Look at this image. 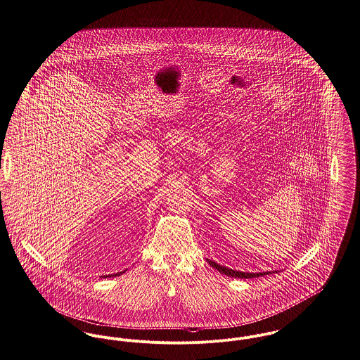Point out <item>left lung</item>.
Returning a JSON list of instances; mask_svg holds the SVG:
<instances>
[{
  "label": "left lung",
  "instance_id": "8db88e82",
  "mask_svg": "<svg viewBox=\"0 0 360 360\" xmlns=\"http://www.w3.org/2000/svg\"><path fill=\"white\" fill-rule=\"evenodd\" d=\"M207 262L214 267V269H217L221 274H224V276H229V277H234V278H255V277H262V276H267V274H270V273H243V271H236V270H231V269H227V267H223L221 264H218V263H215V262H212V260H210V259H207Z\"/></svg>",
  "mask_w": 360,
  "mask_h": 360
}]
</instances>
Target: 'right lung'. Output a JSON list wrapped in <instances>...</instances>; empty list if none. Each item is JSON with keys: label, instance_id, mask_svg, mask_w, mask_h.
Returning a JSON list of instances; mask_svg holds the SVG:
<instances>
[{"label": "right lung", "instance_id": "1", "mask_svg": "<svg viewBox=\"0 0 360 360\" xmlns=\"http://www.w3.org/2000/svg\"><path fill=\"white\" fill-rule=\"evenodd\" d=\"M120 274H123V273H117V274H113V276H110V277H116V276H120Z\"/></svg>", "mask_w": 360, "mask_h": 360}]
</instances>
